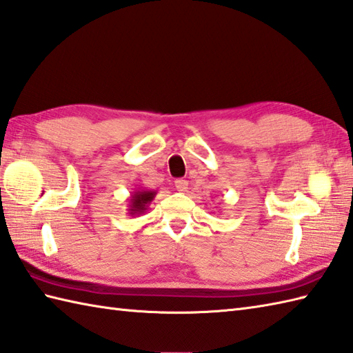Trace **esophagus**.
Listing matches in <instances>:
<instances>
[{
	"instance_id": "34e87169",
	"label": "esophagus",
	"mask_w": 353,
	"mask_h": 353,
	"mask_svg": "<svg viewBox=\"0 0 353 353\" xmlns=\"http://www.w3.org/2000/svg\"><path fill=\"white\" fill-rule=\"evenodd\" d=\"M175 187H176V190L178 192H187V189H189V183L185 181V179H176L175 181Z\"/></svg>"
}]
</instances>
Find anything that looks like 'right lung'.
<instances>
[{
  "mask_svg": "<svg viewBox=\"0 0 353 353\" xmlns=\"http://www.w3.org/2000/svg\"><path fill=\"white\" fill-rule=\"evenodd\" d=\"M157 190L143 189V187H137L134 192H131V196L128 198V214L130 216H140L150 207V203L154 201Z\"/></svg>",
  "mask_w": 353,
  "mask_h": 353,
  "instance_id": "right-lung-1",
  "label": "right lung"
}]
</instances>
